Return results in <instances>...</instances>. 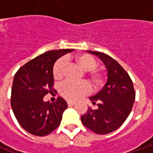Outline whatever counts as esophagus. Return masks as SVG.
Segmentation results:
<instances>
[{
	"label": "esophagus",
	"instance_id": "obj_1",
	"mask_svg": "<svg viewBox=\"0 0 153 153\" xmlns=\"http://www.w3.org/2000/svg\"><path fill=\"white\" fill-rule=\"evenodd\" d=\"M67 103H68L69 106H74V105L76 104V102H73V101H69Z\"/></svg>",
	"mask_w": 153,
	"mask_h": 153
}]
</instances>
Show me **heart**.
<instances>
[{
    "label": "heart",
    "instance_id": "b5f03b06",
    "mask_svg": "<svg viewBox=\"0 0 153 153\" xmlns=\"http://www.w3.org/2000/svg\"><path fill=\"white\" fill-rule=\"evenodd\" d=\"M79 66L84 71H88V77L91 82L96 88H100L105 82V74L101 70H96V60L89 55L79 54L73 58ZM65 61L60 58L55 62L52 68V74L55 80H61L65 74ZM89 85L85 82H71L66 81L59 88V93L61 96L68 100L79 99L80 97L89 92Z\"/></svg>",
    "mask_w": 153,
    "mask_h": 153
}]
</instances>
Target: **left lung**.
I'll use <instances>...</instances> for the list:
<instances>
[{"mask_svg":"<svg viewBox=\"0 0 153 153\" xmlns=\"http://www.w3.org/2000/svg\"><path fill=\"white\" fill-rule=\"evenodd\" d=\"M99 57L107 71V81L99 93L89 97L98 108H88L81 116L84 126L98 134L115 131L128 118L135 100L134 84L128 73L120 64L102 52L87 51Z\"/></svg>","mask_w":153,"mask_h":153,"instance_id":"left-lung-1","label":"left lung"}]
</instances>
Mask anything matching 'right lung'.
I'll list each match as a JSON object with an SVG mask.
<instances>
[{"mask_svg": "<svg viewBox=\"0 0 153 153\" xmlns=\"http://www.w3.org/2000/svg\"><path fill=\"white\" fill-rule=\"evenodd\" d=\"M73 49L49 51L35 57L16 72L11 89V107L19 124L31 134L45 136L60 125L68 105L62 97L44 102L54 84L55 62Z\"/></svg>", "mask_w": 153, "mask_h": 153, "instance_id": "1", "label": "right lung"}]
</instances>
